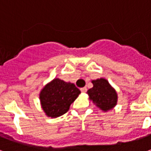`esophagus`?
I'll return each mask as SVG.
<instances>
[{
	"mask_svg": "<svg viewBox=\"0 0 151 151\" xmlns=\"http://www.w3.org/2000/svg\"><path fill=\"white\" fill-rule=\"evenodd\" d=\"M80 90H81V91L84 93V92H86V91H87V88H86V87H82V88H81Z\"/></svg>",
	"mask_w": 151,
	"mask_h": 151,
	"instance_id": "obj_1",
	"label": "esophagus"
}]
</instances>
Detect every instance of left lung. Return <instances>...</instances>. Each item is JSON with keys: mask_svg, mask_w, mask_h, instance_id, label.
Returning a JSON list of instances; mask_svg holds the SVG:
<instances>
[{"mask_svg": "<svg viewBox=\"0 0 151 151\" xmlns=\"http://www.w3.org/2000/svg\"><path fill=\"white\" fill-rule=\"evenodd\" d=\"M93 87L88 90L90 99L104 111H108L116 104L117 94L104 78L92 81Z\"/></svg>", "mask_w": 151, "mask_h": 151, "instance_id": "obj_1", "label": "left lung"}]
</instances>
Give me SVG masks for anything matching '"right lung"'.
<instances>
[{"instance_id":"1","label":"right lung","mask_w":151,"mask_h":151,"mask_svg":"<svg viewBox=\"0 0 151 151\" xmlns=\"http://www.w3.org/2000/svg\"><path fill=\"white\" fill-rule=\"evenodd\" d=\"M81 93L74 84L56 78L42 90L40 98L47 116L56 118L66 113Z\"/></svg>"}]
</instances>
